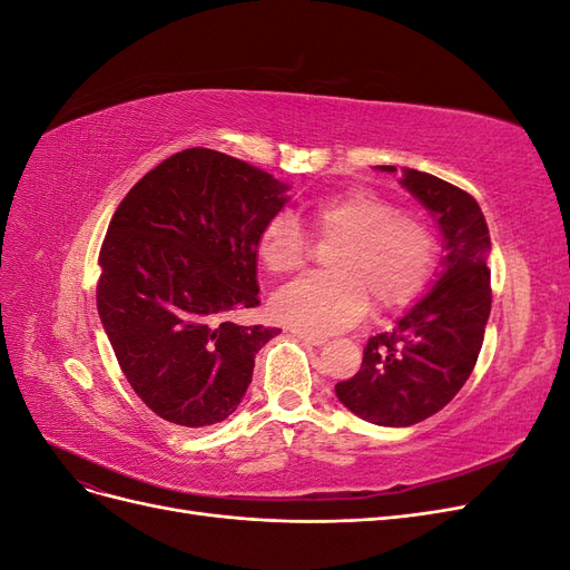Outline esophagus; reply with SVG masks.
Wrapping results in <instances>:
<instances>
[{"mask_svg": "<svg viewBox=\"0 0 570 570\" xmlns=\"http://www.w3.org/2000/svg\"><path fill=\"white\" fill-rule=\"evenodd\" d=\"M295 337H297V340H302L304 344H312V347H321V344H325V337H321V335H312V333L295 331Z\"/></svg>", "mask_w": 570, "mask_h": 570, "instance_id": "esophagus-1", "label": "esophagus"}]
</instances>
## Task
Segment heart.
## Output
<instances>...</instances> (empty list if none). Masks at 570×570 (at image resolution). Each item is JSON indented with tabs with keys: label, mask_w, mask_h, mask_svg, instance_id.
<instances>
[{
	"label": "heart",
	"mask_w": 570,
	"mask_h": 570,
	"mask_svg": "<svg viewBox=\"0 0 570 570\" xmlns=\"http://www.w3.org/2000/svg\"><path fill=\"white\" fill-rule=\"evenodd\" d=\"M308 223L318 237L335 239L325 254V273H314L275 292L271 312L302 333L327 335L375 312L409 304L435 266L438 243L428 223L394 214V206L368 189H350L308 204ZM258 254L273 273L297 271L306 256V235L289 214H275L258 237Z\"/></svg>",
	"instance_id": "1"
}]
</instances>
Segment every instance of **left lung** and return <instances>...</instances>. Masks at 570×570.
I'll list each match as a JSON object with an SVG mask.
<instances>
[{
  "instance_id": "8db88e82",
  "label": "left lung",
  "mask_w": 570,
  "mask_h": 570,
  "mask_svg": "<svg viewBox=\"0 0 570 570\" xmlns=\"http://www.w3.org/2000/svg\"><path fill=\"white\" fill-rule=\"evenodd\" d=\"M400 183L438 220L444 249L438 281L390 333L368 340L356 375L335 385L352 413L385 428L421 423L454 400L478 361L492 304V243L478 202L416 168H404Z\"/></svg>"
}]
</instances>
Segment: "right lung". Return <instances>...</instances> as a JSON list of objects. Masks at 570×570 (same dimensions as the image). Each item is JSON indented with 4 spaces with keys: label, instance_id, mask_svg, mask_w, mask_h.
I'll return each instance as SVG.
<instances>
[{
    "label": "right lung",
    "instance_id": "add662e5",
    "mask_svg": "<svg viewBox=\"0 0 570 570\" xmlns=\"http://www.w3.org/2000/svg\"><path fill=\"white\" fill-rule=\"evenodd\" d=\"M287 189L195 147L151 168L118 204L99 252L97 312L130 387L164 421H226L254 356L281 333L230 316L258 306V237Z\"/></svg>",
    "mask_w": 570,
    "mask_h": 570
}]
</instances>
